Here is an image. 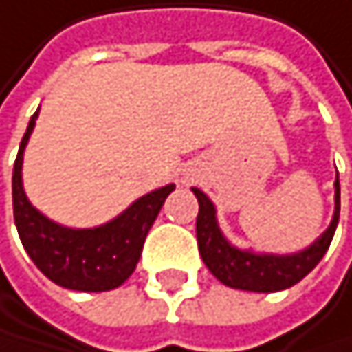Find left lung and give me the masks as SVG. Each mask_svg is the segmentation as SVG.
<instances>
[{
	"label": "left lung",
	"mask_w": 352,
	"mask_h": 352,
	"mask_svg": "<svg viewBox=\"0 0 352 352\" xmlns=\"http://www.w3.org/2000/svg\"><path fill=\"white\" fill-rule=\"evenodd\" d=\"M197 197L199 212L195 221L197 232V247L208 271L219 279L221 284L239 290L252 292H277L290 288L312 271L320 258L327 254L336 234L338 219H340V180L336 178V210L329 228L309 245L303 252L290 256L277 254H254L250 250H239L230 245L228 239L221 234L214 204L210 199L193 187Z\"/></svg>",
	"instance_id": "obj_1"
}]
</instances>
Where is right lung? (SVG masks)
I'll list each match as a JSON object with an SVG mask.
<instances>
[{
  "label": "right lung",
  "instance_id": "1",
  "mask_svg": "<svg viewBox=\"0 0 352 352\" xmlns=\"http://www.w3.org/2000/svg\"><path fill=\"white\" fill-rule=\"evenodd\" d=\"M36 118L38 111L32 116L21 140L12 172L14 223L23 247L34 265L58 286L81 292H102L122 286L138 267L148 230L153 228L165 197L174 191V185L142 195L122 214L98 228L75 230L55 223L36 210L23 191V153Z\"/></svg>",
  "mask_w": 352,
  "mask_h": 352
}]
</instances>
